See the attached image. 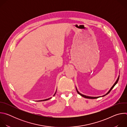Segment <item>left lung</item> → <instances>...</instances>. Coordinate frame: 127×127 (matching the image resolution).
I'll return each instance as SVG.
<instances>
[{
	"mask_svg": "<svg viewBox=\"0 0 127 127\" xmlns=\"http://www.w3.org/2000/svg\"><path fill=\"white\" fill-rule=\"evenodd\" d=\"M119 77H120V76H119V77H118V79H117V81H116V82L114 83V84L113 85V86L111 87V88L110 89V90H109V91L108 92V93L105 95H103V96H105V95H107V94H109L110 93V92L112 90V89L114 88V87L116 85V84L118 83V81H119ZM76 90H77V93L79 94V95H80L81 96H83V97H85V98H90V99H95V98H98V97H99L100 96H98V97H91V96H86V95H82V94H81L80 93H79V92H78V91L77 90V88H76Z\"/></svg>",
	"mask_w": 127,
	"mask_h": 127,
	"instance_id": "left-lung-1",
	"label": "left lung"
}]
</instances>
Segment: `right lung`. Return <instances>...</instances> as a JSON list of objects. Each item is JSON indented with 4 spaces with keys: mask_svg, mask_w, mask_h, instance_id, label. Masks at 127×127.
<instances>
[{
    "mask_svg": "<svg viewBox=\"0 0 127 127\" xmlns=\"http://www.w3.org/2000/svg\"><path fill=\"white\" fill-rule=\"evenodd\" d=\"M56 93H55V94H56ZM50 99V98H48V99H44V100H43V101H44V100H48V99ZM40 101H42V100H40Z\"/></svg>",
    "mask_w": 127,
    "mask_h": 127,
    "instance_id": "1",
    "label": "right lung"
}]
</instances>
